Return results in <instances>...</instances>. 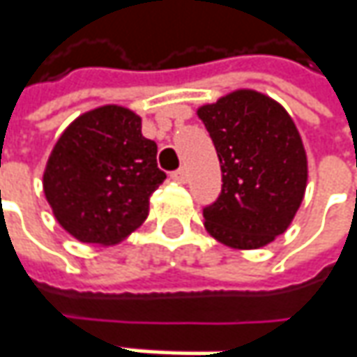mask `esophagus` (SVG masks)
<instances>
[{
	"instance_id": "esophagus-1",
	"label": "esophagus",
	"mask_w": 357,
	"mask_h": 357,
	"mask_svg": "<svg viewBox=\"0 0 357 357\" xmlns=\"http://www.w3.org/2000/svg\"><path fill=\"white\" fill-rule=\"evenodd\" d=\"M172 179H176V181H179V183H185V181H188V169H185V167H179V169H176V172L172 174Z\"/></svg>"
}]
</instances>
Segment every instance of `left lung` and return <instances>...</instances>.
I'll return each instance as SVG.
<instances>
[{
    "label": "left lung",
    "instance_id": "obj_1",
    "mask_svg": "<svg viewBox=\"0 0 357 357\" xmlns=\"http://www.w3.org/2000/svg\"><path fill=\"white\" fill-rule=\"evenodd\" d=\"M221 164V193L203 209L205 229L233 249H261L301 207L308 162L289 112L249 89L197 110Z\"/></svg>",
    "mask_w": 357,
    "mask_h": 357
}]
</instances>
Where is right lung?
Wrapping results in <instances>:
<instances>
[{
    "label": "right lung",
    "instance_id": "1",
    "mask_svg": "<svg viewBox=\"0 0 357 357\" xmlns=\"http://www.w3.org/2000/svg\"><path fill=\"white\" fill-rule=\"evenodd\" d=\"M142 118L106 105L80 114L47 160L43 191L61 227L80 243L116 245L140 227L166 179Z\"/></svg>",
    "mask_w": 357,
    "mask_h": 357
}]
</instances>
